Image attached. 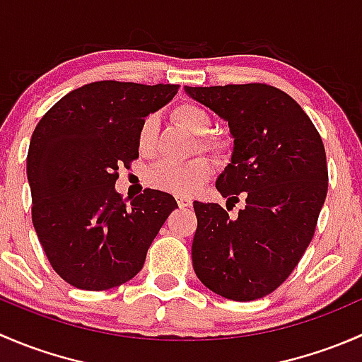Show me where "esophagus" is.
Instances as JSON below:
<instances>
[{
	"label": "esophagus",
	"instance_id": "obj_1",
	"mask_svg": "<svg viewBox=\"0 0 362 362\" xmlns=\"http://www.w3.org/2000/svg\"><path fill=\"white\" fill-rule=\"evenodd\" d=\"M177 203L180 208H187V206H191L192 202L189 198H185V196H177Z\"/></svg>",
	"mask_w": 362,
	"mask_h": 362
}]
</instances>
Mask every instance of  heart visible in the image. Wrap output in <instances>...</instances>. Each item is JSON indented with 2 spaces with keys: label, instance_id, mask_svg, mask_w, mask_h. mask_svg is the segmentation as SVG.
<instances>
[{
  "label": "heart",
  "instance_id": "b5f03b06",
  "mask_svg": "<svg viewBox=\"0 0 362 362\" xmlns=\"http://www.w3.org/2000/svg\"><path fill=\"white\" fill-rule=\"evenodd\" d=\"M173 119L194 136H208L211 133V117L199 105L185 101L173 110ZM158 140V119L145 117L138 129V151L148 156L154 152ZM203 151L221 152L224 144L217 138H204L199 141ZM211 164L204 158H196L189 163H170L160 160L147 171V182L159 191L173 192L178 196H191L210 178Z\"/></svg>",
  "mask_w": 362,
  "mask_h": 362
}]
</instances>
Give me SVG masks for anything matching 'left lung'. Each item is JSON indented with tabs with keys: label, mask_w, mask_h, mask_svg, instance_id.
I'll use <instances>...</instances> for the list:
<instances>
[{
	"label": "left lung",
	"mask_w": 362,
	"mask_h": 362,
	"mask_svg": "<svg viewBox=\"0 0 362 362\" xmlns=\"http://www.w3.org/2000/svg\"><path fill=\"white\" fill-rule=\"evenodd\" d=\"M184 90L228 122L231 160L215 187L228 204L238 203V196L245 199L233 218L221 204L194 202L192 268L222 298L259 299L291 275L313 238L327 194L322 138L303 108L276 87Z\"/></svg>",
	"instance_id": "1"
}]
</instances>
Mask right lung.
<instances>
[{
  "label": "right lung",
  "mask_w": 362,
  "mask_h": 362,
  "mask_svg": "<svg viewBox=\"0 0 362 362\" xmlns=\"http://www.w3.org/2000/svg\"><path fill=\"white\" fill-rule=\"evenodd\" d=\"M177 90L171 83H87L61 98L33 131V226L54 272L69 286L107 291L133 279L178 208L173 196L156 189L129 204L115 191L119 166L138 158L140 124Z\"/></svg>",
  "instance_id": "add662e5"
}]
</instances>
